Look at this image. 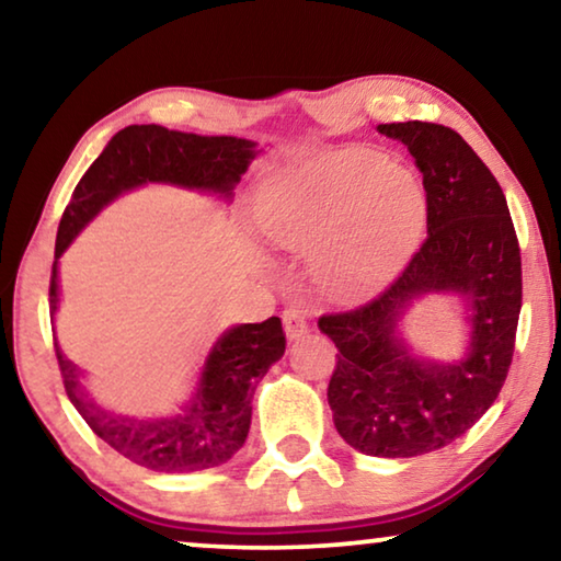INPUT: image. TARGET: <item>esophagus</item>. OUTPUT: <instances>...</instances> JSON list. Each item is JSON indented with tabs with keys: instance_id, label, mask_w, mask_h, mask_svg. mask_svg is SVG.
Wrapping results in <instances>:
<instances>
[{
	"instance_id": "obj_1",
	"label": "esophagus",
	"mask_w": 561,
	"mask_h": 561,
	"mask_svg": "<svg viewBox=\"0 0 561 561\" xmlns=\"http://www.w3.org/2000/svg\"><path fill=\"white\" fill-rule=\"evenodd\" d=\"M282 322H284V332H287L289 340H299L307 332V314L299 305H289L282 312Z\"/></svg>"
}]
</instances>
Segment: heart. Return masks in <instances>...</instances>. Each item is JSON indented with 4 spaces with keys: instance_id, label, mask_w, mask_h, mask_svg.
Wrapping results in <instances>:
<instances>
[{
    "instance_id": "b5f03b06",
    "label": "heart",
    "mask_w": 561,
    "mask_h": 561,
    "mask_svg": "<svg viewBox=\"0 0 561 561\" xmlns=\"http://www.w3.org/2000/svg\"><path fill=\"white\" fill-rule=\"evenodd\" d=\"M428 196L417 175L373 148H340L284 173L259 221L291 252L322 249V277L347 297L380 289L417 244Z\"/></svg>"
}]
</instances>
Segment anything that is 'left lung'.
Instances as JSON below:
<instances>
[{"label": "left lung", "instance_id": "left-lung-1", "mask_svg": "<svg viewBox=\"0 0 561 561\" xmlns=\"http://www.w3.org/2000/svg\"><path fill=\"white\" fill-rule=\"evenodd\" d=\"M423 173L428 237L386 291L320 317L337 347L328 400L334 428L378 458H411L448 446L499 398L512 367L522 312V249L506 196L489 165L454 128L382 123ZM423 290H458L474 314L463 364L415 362L394 334L402 307Z\"/></svg>", "mask_w": 561, "mask_h": 561}]
</instances>
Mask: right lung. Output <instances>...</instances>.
I'll return each instance as SVG.
<instances>
[{
  "label": "right lung",
  "mask_w": 561,
  "mask_h": 561,
  "mask_svg": "<svg viewBox=\"0 0 561 561\" xmlns=\"http://www.w3.org/2000/svg\"><path fill=\"white\" fill-rule=\"evenodd\" d=\"M254 158V144L231 136H196L163 125H128L107 140L65 206L55 241L60 256L85 224L123 191L146 181L231 194L233 183ZM57 309V262L49 277V312ZM287 347L279 317L239 324L216 342L208 355L194 405L165 421H125L100 411L80 390V370L60 353L57 365L70 403L98 438L128 461L161 473H191L227 463L244 446L252 425L256 382Z\"/></svg>",
  "instance_id": "obj_1"
}]
</instances>
